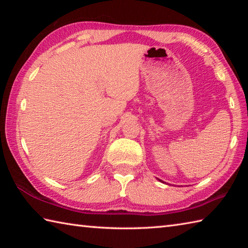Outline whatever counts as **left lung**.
<instances>
[{
  "label": "left lung",
  "instance_id": "1",
  "mask_svg": "<svg viewBox=\"0 0 248 248\" xmlns=\"http://www.w3.org/2000/svg\"><path fill=\"white\" fill-rule=\"evenodd\" d=\"M160 181H161V180H160Z\"/></svg>",
  "mask_w": 248,
  "mask_h": 248
}]
</instances>
